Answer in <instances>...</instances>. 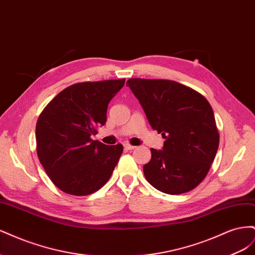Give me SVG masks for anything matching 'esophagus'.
<instances>
[{"instance_id":"34e87169","label":"esophagus","mask_w":255,"mask_h":255,"mask_svg":"<svg viewBox=\"0 0 255 255\" xmlns=\"http://www.w3.org/2000/svg\"><path fill=\"white\" fill-rule=\"evenodd\" d=\"M125 148L127 149V150H134L136 146L135 145H132V144H129V143H125Z\"/></svg>"}]
</instances>
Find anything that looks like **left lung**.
Here are the masks:
<instances>
[{
    "instance_id": "obj_1",
    "label": "left lung",
    "mask_w": 255,
    "mask_h": 255,
    "mask_svg": "<svg viewBox=\"0 0 255 255\" xmlns=\"http://www.w3.org/2000/svg\"><path fill=\"white\" fill-rule=\"evenodd\" d=\"M127 86L139 101L151 128L165 139L163 149H151V160L143 166L146 181L169 195L197 187L219 145L210 103L196 90L174 81L129 79Z\"/></svg>"
}]
</instances>
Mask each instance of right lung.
I'll list each match as a JSON object with an SVG mask.
<instances>
[{
	"label": "right lung",
	"instance_id": "add662e5",
	"mask_svg": "<svg viewBox=\"0 0 255 255\" xmlns=\"http://www.w3.org/2000/svg\"><path fill=\"white\" fill-rule=\"evenodd\" d=\"M126 80L78 83L67 87L42 111L36 126L37 154L45 172L66 194L87 196L110 180L123 146L91 136L106 122L111 100Z\"/></svg>",
	"mask_w": 255,
	"mask_h": 255
}]
</instances>
